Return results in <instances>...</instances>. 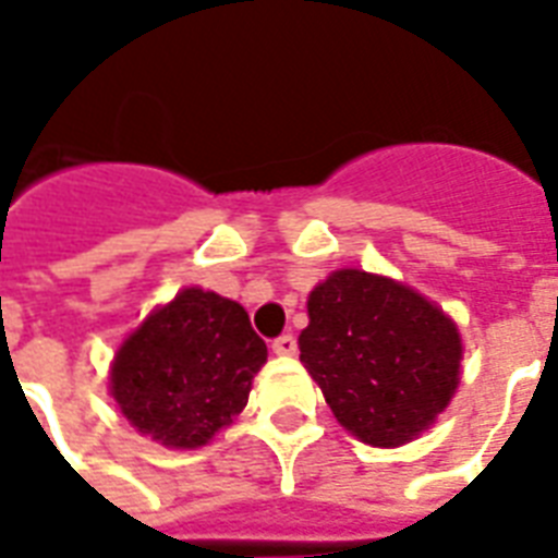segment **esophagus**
<instances>
[{
	"label": "esophagus",
	"instance_id": "34e87169",
	"mask_svg": "<svg viewBox=\"0 0 558 558\" xmlns=\"http://www.w3.org/2000/svg\"><path fill=\"white\" fill-rule=\"evenodd\" d=\"M271 352L283 354V357H290V354L299 352V340H295L292 333H280L278 340L271 342Z\"/></svg>",
	"mask_w": 558,
	"mask_h": 558
}]
</instances>
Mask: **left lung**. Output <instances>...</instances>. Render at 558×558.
Returning a JSON list of instances; mask_svg holds the SVG:
<instances>
[{
	"mask_svg": "<svg viewBox=\"0 0 558 558\" xmlns=\"http://www.w3.org/2000/svg\"><path fill=\"white\" fill-rule=\"evenodd\" d=\"M307 313L301 363L363 444H408L449 405L461 340L452 319L420 292L342 268L311 292Z\"/></svg>",
	"mask_w": 558,
	"mask_h": 558,
	"instance_id": "8db88e82",
	"label": "left lung"
}]
</instances>
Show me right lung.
Returning <instances> with one entry per match:
<instances>
[{
  "label": "right lung",
  "instance_id": "right-lung-1",
  "mask_svg": "<svg viewBox=\"0 0 558 558\" xmlns=\"http://www.w3.org/2000/svg\"><path fill=\"white\" fill-rule=\"evenodd\" d=\"M266 354L245 307L192 287L123 342L111 366V396L153 440L204 447L247 405Z\"/></svg>",
  "mask_w": 558,
  "mask_h": 558
}]
</instances>
